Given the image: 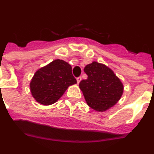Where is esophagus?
<instances>
[{"label":"esophagus","mask_w":154,"mask_h":154,"mask_svg":"<svg viewBox=\"0 0 154 154\" xmlns=\"http://www.w3.org/2000/svg\"><path fill=\"white\" fill-rule=\"evenodd\" d=\"M81 80H82L81 77H79V78H77V83L79 84V82H81Z\"/></svg>","instance_id":"1"}]
</instances>
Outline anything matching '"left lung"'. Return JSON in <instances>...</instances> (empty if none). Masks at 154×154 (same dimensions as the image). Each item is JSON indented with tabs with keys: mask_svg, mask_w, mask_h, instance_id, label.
I'll return each mask as SVG.
<instances>
[{
	"mask_svg": "<svg viewBox=\"0 0 154 154\" xmlns=\"http://www.w3.org/2000/svg\"><path fill=\"white\" fill-rule=\"evenodd\" d=\"M84 72L88 79L79 83L87 105L96 112H105L114 106L124 90L123 82L112 69L94 61L87 65Z\"/></svg>",
	"mask_w": 154,
	"mask_h": 154,
	"instance_id": "left-lung-1",
	"label": "left lung"
}]
</instances>
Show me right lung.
Segmentation results:
<instances>
[{"label": "right lung", "instance_id": "right-lung-1", "mask_svg": "<svg viewBox=\"0 0 154 154\" xmlns=\"http://www.w3.org/2000/svg\"><path fill=\"white\" fill-rule=\"evenodd\" d=\"M77 83L72 66L62 59H55L35 72L30 82L34 99L44 106L56 103L70 85Z\"/></svg>", "mask_w": 154, "mask_h": 154}]
</instances>
